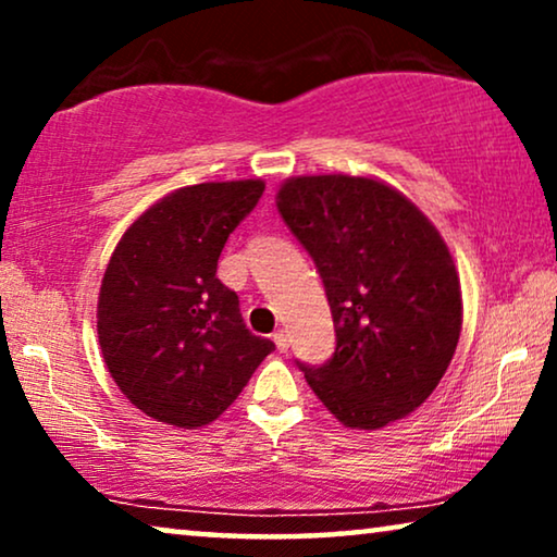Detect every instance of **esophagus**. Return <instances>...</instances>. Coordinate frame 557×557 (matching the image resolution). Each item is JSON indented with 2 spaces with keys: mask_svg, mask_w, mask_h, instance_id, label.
I'll return each mask as SVG.
<instances>
[{
  "mask_svg": "<svg viewBox=\"0 0 557 557\" xmlns=\"http://www.w3.org/2000/svg\"><path fill=\"white\" fill-rule=\"evenodd\" d=\"M273 342H276V347L281 349V352H286V349H288V334L284 330L273 332Z\"/></svg>",
  "mask_w": 557,
  "mask_h": 557,
  "instance_id": "obj_1",
  "label": "esophagus"
}]
</instances>
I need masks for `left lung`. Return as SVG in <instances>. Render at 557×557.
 Returning <instances> with one entry per match:
<instances>
[{
  "label": "left lung",
  "mask_w": 557,
  "mask_h": 557,
  "mask_svg": "<svg viewBox=\"0 0 557 557\" xmlns=\"http://www.w3.org/2000/svg\"><path fill=\"white\" fill-rule=\"evenodd\" d=\"M314 258L337 347L304 377L347 429L377 431L423 406L461 334V284L436 225L375 177L304 174L276 193Z\"/></svg>",
  "instance_id": "left-lung-1"
}]
</instances>
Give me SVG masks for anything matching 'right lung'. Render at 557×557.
I'll return each instance as SVG.
<instances>
[{"label":"right lung","instance_id":"right-lung-1","mask_svg":"<svg viewBox=\"0 0 557 557\" xmlns=\"http://www.w3.org/2000/svg\"><path fill=\"white\" fill-rule=\"evenodd\" d=\"M263 180L202 182L164 195L121 235L98 294V345L119 391L174 429L223 416L276 345L246 330L218 278L227 235Z\"/></svg>","mask_w":557,"mask_h":557}]
</instances>
